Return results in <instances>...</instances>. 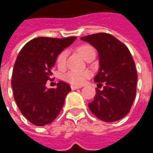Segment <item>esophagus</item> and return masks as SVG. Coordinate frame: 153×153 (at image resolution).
Wrapping results in <instances>:
<instances>
[{
  "mask_svg": "<svg viewBox=\"0 0 153 153\" xmlns=\"http://www.w3.org/2000/svg\"><path fill=\"white\" fill-rule=\"evenodd\" d=\"M82 88V86H78V85H72L71 86V88L73 89V90H75V89H77V88Z\"/></svg>",
  "mask_w": 153,
  "mask_h": 153,
  "instance_id": "esophagus-1",
  "label": "esophagus"
}]
</instances>
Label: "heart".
I'll list each match as a JSON object with an SVG mask.
<instances>
[{
  "label": "heart",
  "instance_id": "obj_1",
  "mask_svg": "<svg viewBox=\"0 0 153 153\" xmlns=\"http://www.w3.org/2000/svg\"><path fill=\"white\" fill-rule=\"evenodd\" d=\"M78 52L84 57L86 58L90 53L95 52L94 48L91 46L88 45H83L78 48ZM67 51L64 50L62 51L56 59V64L57 66L59 68H63L65 65L66 63V57H67ZM91 75L89 71H83V72H77V71H69L68 73H66L64 76V79L73 84H81L83 83L88 78H89Z\"/></svg>",
  "mask_w": 153,
  "mask_h": 153
}]
</instances>
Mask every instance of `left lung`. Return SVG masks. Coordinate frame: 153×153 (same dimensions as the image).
<instances>
[{
    "label": "left lung",
    "mask_w": 153,
    "mask_h": 153,
    "mask_svg": "<svg viewBox=\"0 0 153 153\" xmlns=\"http://www.w3.org/2000/svg\"><path fill=\"white\" fill-rule=\"evenodd\" d=\"M88 42L98 53L99 70L94 78L98 82L94 100L88 104L92 113L106 122L125 117L133 105L137 74L135 62L128 50L114 36L99 33L80 38Z\"/></svg>",
    "instance_id": "obj_1"
}]
</instances>
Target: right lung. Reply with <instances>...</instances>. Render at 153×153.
<instances>
[{
	"label": "right lung",
	"mask_w": 153,
	"mask_h": 153,
	"mask_svg": "<svg viewBox=\"0 0 153 153\" xmlns=\"http://www.w3.org/2000/svg\"><path fill=\"white\" fill-rule=\"evenodd\" d=\"M76 37L65 39L38 37L27 42L16 60L11 86L21 113L33 124L45 126L59 114L71 87L59 81L56 88H47L57 56Z\"/></svg>",
	"instance_id": "1"
}]
</instances>
